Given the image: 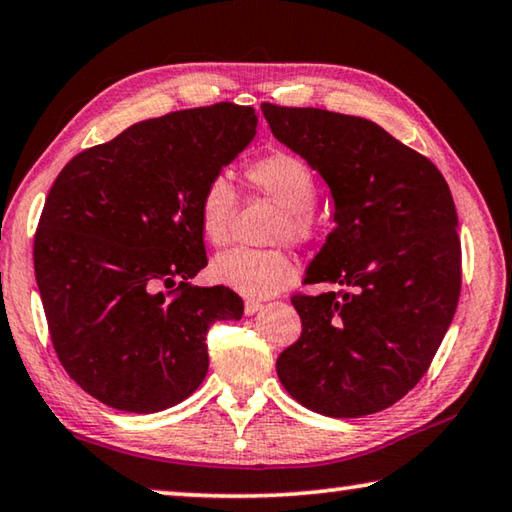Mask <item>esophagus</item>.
I'll use <instances>...</instances> for the list:
<instances>
[{
  "label": "esophagus",
  "mask_w": 512,
  "mask_h": 512,
  "mask_svg": "<svg viewBox=\"0 0 512 512\" xmlns=\"http://www.w3.org/2000/svg\"><path fill=\"white\" fill-rule=\"evenodd\" d=\"M262 309H264L262 302L246 300V316H255V314H259V311H262Z\"/></svg>",
  "instance_id": "34e87169"
}]
</instances>
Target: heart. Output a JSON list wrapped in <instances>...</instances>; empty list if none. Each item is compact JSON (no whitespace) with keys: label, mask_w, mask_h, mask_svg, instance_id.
<instances>
[{"label":"heart","mask_w":512,"mask_h":512,"mask_svg":"<svg viewBox=\"0 0 512 512\" xmlns=\"http://www.w3.org/2000/svg\"><path fill=\"white\" fill-rule=\"evenodd\" d=\"M248 187L255 194L282 207V216L275 223L273 241L309 244L320 232V223L311 207L316 205L318 185L314 171L298 155L273 151L253 160L244 171ZM239 198L223 176H214L198 194V228L210 246L221 248L230 241ZM210 273L214 282L232 289L239 296L264 300L291 287L298 268L293 257L282 248L250 250L235 248L219 255L212 262Z\"/></svg>","instance_id":"obj_1"}]
</instances>
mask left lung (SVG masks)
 I'll return each mask as SVG.
<instances>
[{
    "mask_svg": "<svg viewBox=\"0 0 512 512\" xmlns=\"http://www.w3.org/2000/svg\"><path fill=\"white\" fill-rule=\"evenodd\" d=\"M273 135L316 169L334 196L336 228L296 293L300 339L277 357L293 400L329 418H361L411 391L452 325L461 239L443 173L363 117L262 103Z\"/></svg>",
    "mask_w": 512,
    "mask_h": 512,
    "instance_id": "1",
    "label": "left lung"
}]
</instances>
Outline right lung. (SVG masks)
Listing matches in <instances>:
<instances>
[{
  "label": "right lung",
  "mask_w": 512,
  "mask_h": 512,
  "mask_svg": "<svg viewBox=\"0 0 512 512\" xmlns=\"http://www.w3.org/2000/svg\"><path fill=\"white\" fill-rule=\"evenodd\" d=\"M255 108L178 110L74 155L49 189L33 266L60 366L128 413L183 402L207 375V329L239 320L228 287H194L207 264L198 194L255 137Z\"/></svg>",
  "instance_id": "add662e5"
}]
</instances>
